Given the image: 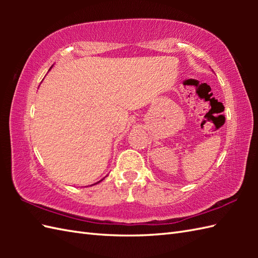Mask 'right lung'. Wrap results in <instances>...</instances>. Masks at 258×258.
Returning <instances> with one entry per match:
<instances>
[{
  "mask_svg": "<svg viewBox=\"0 0 258 258\" xmlns=\"http://www.w3.org/2000/svg\"><path fill=\"white\" fill-rule=\"evenodd\" d=\"M100 182H101V180H100ZM97 183H98V182H97Z\"/></svg>",
  "mask_w": 258,
  "mask_h": 258,
  "instance_id": "add662e5",
  "label": "right lung"
}]
</instances>
